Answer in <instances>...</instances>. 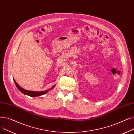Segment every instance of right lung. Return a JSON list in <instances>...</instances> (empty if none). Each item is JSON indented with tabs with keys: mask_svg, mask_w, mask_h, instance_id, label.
<instances>
[{
	"mask_svg": "<svg viewBox=\"0 0 134 134\" xmlns=\"http://www.w3.org/2000/svg\"><path fill=\"white\" fill-rule=\"evenodd\" d=\"M14 81H15V85L16 86H17V87L18 88V89L21 92L23 93V94H26L27 96H29L30 97H37V96H42V95H43L46 93H47V92H48V91H49V90H46V91H41V92H35V91H27V90H24L23 89V88L21 87L20 86H19L18 84L16 82V81L15 80V79H13ZM55 85H54L52 88H51L50 90H52L54 87H55Z\"/></svg>",
	"mask_w": 134,
	"mask_h": 134,
	"instance_id": "obj_1",
	"label": "right lung"
}]
</instances>
